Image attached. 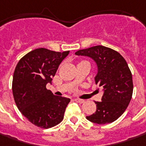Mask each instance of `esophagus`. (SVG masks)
Segmentation results:
<instances>
[{
    "instance_id": "1",
    "label": "esophagus",
    "mask_w": 146,
    "mask_h": 146,
    "mask_svg": "<svg viewBox=\"0 0 146 146\" xmlns=\"http://www.w3.org/2000/svg\"><path fill=\"white\" fill-rule=\"evenodd\" d=\"M74 101L79 103H83L85 102V100H83V99H79V98H74Z\"/></svg>"
}]
</instances>
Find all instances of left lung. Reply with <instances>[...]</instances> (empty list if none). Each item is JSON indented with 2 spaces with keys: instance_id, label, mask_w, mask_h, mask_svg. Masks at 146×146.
Instances as JSON below:
<instances>
[{
  "instance_id": "left-lung-1",
  "label": "left lung",
  "mask_w": 146,
  "mask_h": 146,
  "mask_svg": "<svg viewBox=\"0 0 146 146\" xmlns=\"http://www.w3.org/2000/svg\"><path fill=\"white\" fill-rule=\"evenodd\" d=\"M75 54L95 62L94 82L103 92L102 101L95 102L96 111L86 119L98 124L112 123L124 112L133 95V78L128 64L116 51L101 45L79 50Z\"/></svg>"
}]
</instances>
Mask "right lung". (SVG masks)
<instances>
[{
    "label": "right lung",
    "instance_id": "add662e5",
    "mask_svg": "<svg viewBox=\"0 0 146 146\" xmlns=\"http://www.w3.org/2000/svg\"><path fill=\"white\" fill-rule=\"evenodd\" d=\"M69 51L37 48L25 55L13 73V98L18 110L33 124L52 128L62 121L70 99L56 96L46 88Z\"/></svg>",
    "mask_w": 146,
    "mask_h": 146
}]
</instances>
